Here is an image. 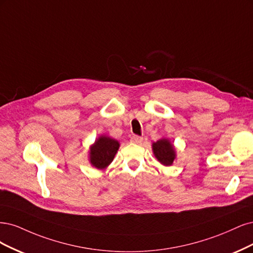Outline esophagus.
Returning <instances> with one entry per match:
<instances>
[{
	"mask_svg": "<svg viewBox=\"0 0 253 253\" xmlns=\"http://www.w3.org/2000/svg\"><path fill=\"white\" fill-rule=\"evenodd\" d=\"M130 141H131V143L133 144H141L143 142V137L138 135H133L131 136V138H130Z\"/></svg>",
	"mask_w": 253,
	"mask_h": 253,
	"instance_id": "obj_1",
	"label": "esophagus"
}]
</instances>
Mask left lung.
Listing matches in <instances>:
<instances>
[{
  "mask_svg": "<svg viewBox=\"0 0 253 253\" xmlns=\"http://www.w3.org/2000/svg\"><path fill=\"white\" fill-rule=\"evenodd\" d=\"M152 151L154 157L164 166L172 165L176 157L174 146L170 143L168 138H161V140L153 143Z\"/></svg>",
  "mask_w": 253,
  "mask_h": 253,
  "instance_id": "1",
  "label": "left lung"
}]
</instances>
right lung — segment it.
Segmentation results:
<instances>
[{"instance_id": "add662e5", "label": "right lung", "mask_w": 253, "mask_h": 253, "mask_svg": "<svg viewBox=\"0 0 253 253\" xmlns=\"http://www.w3.org/2000/svg\"><path fill=\"white\" fill-rule=\"evenodd\" d=\"M119 147L120 143L115 138L101 135L99 138H96L94 144L91 145L90 151H89L90 164L97 169H105L115 159Z\"/></svg>"}]
</instances>
